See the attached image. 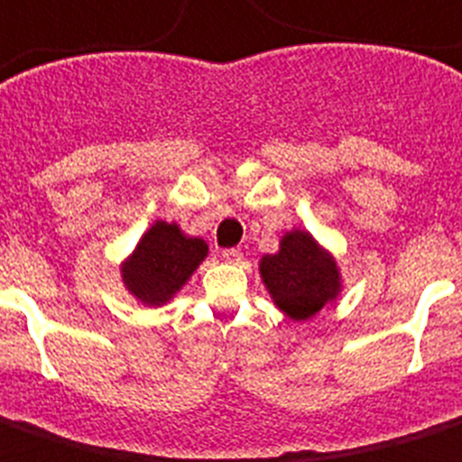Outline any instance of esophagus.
<instances>
[{
    "label": "esophagus",
    "instance_id": "1",
    "mask_svg": "<svg viewBox=\"0 0 462 462\" xmlns=\"http://www.w3.org/2000/svg\"><path fill=\"white\" fill-rule=\"evenodd\" d=\"M220 256H223V261H227V263H239V261H242V251H239V249H223V251H220Z\"/></svg>",
    "mask_w": 462,
    "mask_h": 462
}]
</instances>
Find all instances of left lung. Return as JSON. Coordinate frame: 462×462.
I'll return each instance as SVG.
<instances>
[{"instance_id":"8db88e82","label":"left lung","mask_w":462,"mask_h":462,"mask_svg":"<svg viewBox=\"0 0 462 462\" xmlns=\"http://www.w3.org/2000/svg\"><path fill=\"white\" fill-rule=\"evenodd\" d=\"M258 273L277 309L291 320H309L341 291L335 256L306 230H290L275 254H265Z\"/></svg>"}]
</instances>
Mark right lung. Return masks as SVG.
I'll list each match as a JSON object with an SVG mask.
<instances>
[{
    "label": "right lung",
    "mask_w": 462,
    "mask_h": 462,
    "mask_svg": "<svg viewBox=\"0 0 462 462\" xmlns=\"http://www.w3.org/2000/svg\"><path fill=\"white\" fill-rule=\"evenodd\" d=\"M206 256L204 239L185 235L178 223L156 220L121 263L123 284L137 301L159 309L185 287Z\"/></svg>",
    "instance_id": "obj_1"
}]
</instances>
